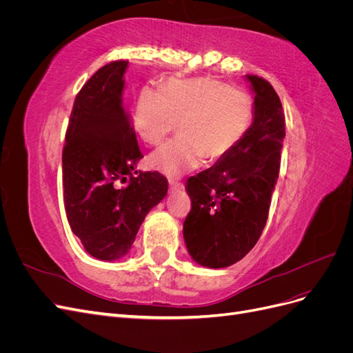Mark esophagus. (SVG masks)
Wrapping results in <instances>:
<instances>
[{"mask_svg":"<svg viewBox=\"0 0 353 353\" xmlns=\"http://www.w3.org/2000/svg\"><path fill=\"white\" fill-rule=\"evenodd\" d=\"M169 188H170V191L181 190L183 188V183H179V181H175V179H169Z\"/></svg>","mask_w":353,"mask_h":353,"instance_id":"obj_1","label":"esophagus"}]
</instances>
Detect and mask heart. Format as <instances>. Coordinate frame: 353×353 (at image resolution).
<instances>
[{
  "mask_svg": "<svg viewBox=\"0 0 353 353\" xmlns=\"http://www.w3.org/2000/svg\"><path fill=\"white\" fill-rule=\"evenodd\" d=\"M254 116L252 95L213 78H170L163 88L147 85L138 94L132 128L156 145L181 122V135L150 156V165L169 176L194 169L206 156L219 160L236 150Z\"/></svg>",
  "mask_w": 353,
  "mask_h": 353,
  "instance_id": "obj_1",
  "label": "heart"
}]
</instances>
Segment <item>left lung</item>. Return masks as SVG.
Instances as JSON below:
<instances>
[{
	"mask_svg": "<svg viewBox=\"0 0 353 353\" xmlns=\"http://www.w3.org/2000/svg\"><path fill=\"white\" fill-rule=\"evenodd\" d=\"M254 91V117L236 150L190 176L191 210L184 221L188 253L199 265L227 268L258 243L280 174L285 116L272 85L245 74Z\"/></svg>",
	"mask_w": 353,
	"mask_h": 353,
	"instance_id": "left-lung-1",
	"label": "left lung"
}]
</instances>
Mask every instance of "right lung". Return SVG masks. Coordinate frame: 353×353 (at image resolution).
I'll return each mask as SVG.
<instances>
[{"label": "right lung", "instance_id": "add662e5", "mask_svg": "<svg viewBox=\"0 0 353 353\" xmlns=\"http://www.w3.org/2000/svg\"><path fill=\"white\" fill-rule=\"evenodd\" d=\"M128 61L100 68L73 103L63 147V200L69 225L85 250L101 261L130 252L152 208L168 193V179L141 172L143 157L123 103Z\"/></svg>", "mask_w": 353, "mask_h": 353}]
</instances>
